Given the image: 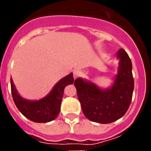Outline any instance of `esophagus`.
Here are the masks:
<instances>
[{"label":"esophagus","instance_id":"esophagus-1","mask_svg":"<svg viewBox=\"0 0 151 151\" xmlns=\"http://www.w3.org/2000/svg\"><path fill=\"white\" fill-rule=\"evenodd\" d=\"M80 75H81V71H80V70L76 69L73 71V77H74L75 79L80 77Z\"/></svg>","mask_w":151,"mask_h":151}]
</instances>
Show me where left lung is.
I'll return each mask as SVG.
<instances>
[{"instance_id": "1", "label": "left lung", "mask_w": 151, "mask_h": 151, "mask_svg": "<svg viewBox=\"0 0 151 151\" xmlns=\"http://www.w3.org/2000/svg\"><path fill=\"white\" fill-rule=\"evenodd\" d=\"M116 57L119 60L118 71L110 86L101 88L82 77L74 82L82 110L93 122H114L122 118L130 106L134 86L132 63L123 49L117 52Z\"/></svg>"}]
</instances>
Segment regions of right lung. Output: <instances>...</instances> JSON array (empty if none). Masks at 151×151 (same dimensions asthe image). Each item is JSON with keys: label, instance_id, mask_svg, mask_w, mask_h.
<instances>
[{"label": "right lung", "instance_id": "add662e5", "mask_svg": "<svg viewBox=\"0 0 151 151\" xmlns=\"http://www.w3.org/2000/svg\"><path fill=\"white\" fill-rule=\"evenodd\" d=\"M12 94L19 112L35 123H47L55 119L60 110L64 88L74 83L73 73L63 77L53 86L50 92L39 100H30L19 95L11 77Z\"/></svg>", "mask_w": 151, "mask_h": 151}]
</instances>
